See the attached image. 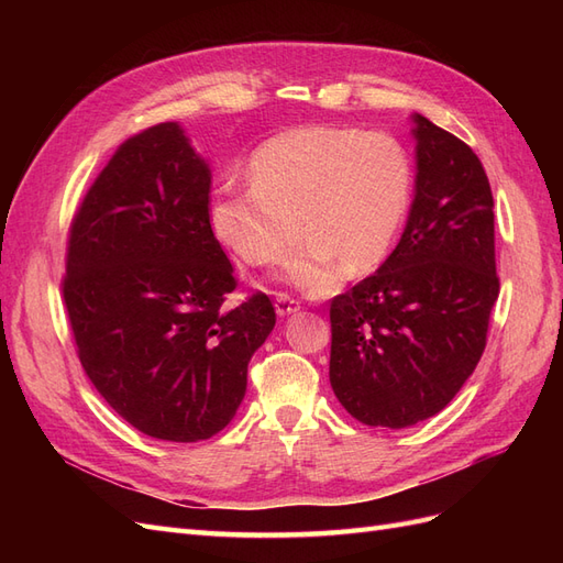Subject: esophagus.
<instances>
[{
    "label": "esophagus",
    "instance_id": "esophagus-1",
    "mask_svg": "<svg viewBox=\"0 0 563 563\" xmlns=\"http://www.w3.org/2000/svg\"><path fill=\"white\" fill-rule=\"evenodd\" d=\"M275 310H277L279 317L296 314V312L300 310V302H298L296 298H291V296H286V294H277V298H275Z\"/></svg>",
    "mask_w": 563,
    "mask_h": 563
}]
</instances>
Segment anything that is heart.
<instances>
[{"instance_id":"1","label":"heart","mask_w":563,"mask_h":563,"mask_svg":"<svg viewBox=\"0 0 563 563\" xmlns=\"http://www.w3.org/2000/svg\"><path fill=\"white\" fill-rule=\"evenodd\" d=\"M251 180H225L211 228L236 258L282 263L310 236L288 277L327 288L340 265H378L411 199V162L397 139L352 126L310 124L272 135L251 155ZM303 228L300 229L299 225Z\"/></svg>"}]
</instances>
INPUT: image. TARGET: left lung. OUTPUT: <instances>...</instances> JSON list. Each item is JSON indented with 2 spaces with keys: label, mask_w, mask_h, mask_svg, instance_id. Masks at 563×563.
<instances>
[{
  "label": "left lung",
  "mask_w": 563,
  "mask_h": 563,
  "mask_svg": "<svg viewBox=\"0 0 563 563\" xmlns=\"http://www.w3.org/2000/svg\"><path fill=\"white\" fill-rule=\"evenodd\" d=\"M416 197L376 275L331 300L329 378L345 411L401 430L437 416L479 364L500 294L479 157L411 114Z\"/></svg>",
  "instance_id": "8db88e82"
}]
</instances>
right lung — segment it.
<instances>
[{
    "instance_id": "obj_1",
    "label": "right lung",
    "mask_w": 563,
    "mask_h": 563,
    "mask_svg": "<svg viewBox=\"0 0 563 563\" xmlns=\"http://www.w3.org/2000/svg\"><path fill=\"white\" fill-rule=\"evenodd\" d=\"M211 168L180 124L131 135L89 187L67 240L63 298L79 362L114 411L164 441H201L234 418L275 308H236L209 216Z\"/></svg>"
}]
</instances>
